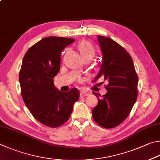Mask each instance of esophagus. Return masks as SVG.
Masks as SVG:
<instances>
[{
    "label": "esophagus",
    "mask_w": 160,
    "mask_h": 160,
    "mask_svg": "<svg viewBox=\"0 0 160 160\" xmlns=\"http://www.w3.org/2000/svg\"><path fill=\"white\" fill-rule=\"evenodd\" d=\"M88 95H89V93L86 92H81L80 94V97H87V96H88Z\"/></svg>",
    "instance_id": "1"
}]
</instances>
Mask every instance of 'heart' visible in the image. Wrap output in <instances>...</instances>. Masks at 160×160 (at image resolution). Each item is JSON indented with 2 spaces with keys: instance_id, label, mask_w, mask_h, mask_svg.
<instances>
[{
  "instance_id": "b5f03b06",
  "label": "heart",
  "mask_w": 160,
  "mask_h": 160,
  "mask_svg": "<svg viewBox=\"0 0 160 160\" xmlns=\"http://www.w3.org/2000/svg\"><path fill=\"white\" fill-rule=\"evenodd\" d=\"M78 49L82 56V59L86 57H91L92 59L94 57L95 50L89 42L87 41L80 42L78 45Z\"/></svg>"
}]
</instances>
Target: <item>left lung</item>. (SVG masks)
Returning <instances> with one entry per match:
<instances>
[{
  "instance_id": "obj_1",
  "label": "left lung",
  "mask_w": 160,
  "mask_h": 160,
  "mask_svg": "<svg viewBox=\"0 0 160 160\" xmlns=\"http://www.w3.org/2000/svg\"><path fill=\"white\" fill-rule=\"evenodd\" d=\"M103 54L100 71L94 81L101 77L107 80V93L98 98L92 110L94 121L103 128L118 126L128 117L138 97V75L132 57L114 40L98 36Z\"/></svg>"
}]
</instances>
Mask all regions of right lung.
<instances>
[{
  "label": "right lung",
  "instance_id": "right-lung-1",
  "mask_svg": "<svg viewBox=\"0 0 160 160\" xmlns=\"http://www.w3.org/2000/svg\"><path fill=\"white\" fill-rule=\"evenodd\" d=\"M73 38L50 36L40 40L26 52L19 71L21 94L35 119L56 128L68 120L80 92L72 88L62 92L54 87V78L60 70L61 52Z\"/></svg>",
  "mask_w": 160,
  "mask_h": 160
}]
</instances>
